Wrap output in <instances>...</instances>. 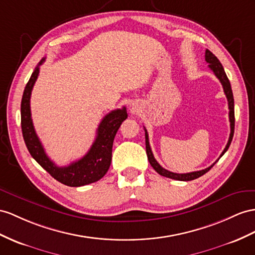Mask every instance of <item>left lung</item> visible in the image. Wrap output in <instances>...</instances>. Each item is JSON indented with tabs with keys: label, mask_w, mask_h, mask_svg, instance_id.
Masks as SVG:
<instances>
[{
	"label": "left lung",
	"mask_w": 255,
	"mask_h": 255,
	"mask_svg": "<svg viewBox=\"0 0 255 255\" xmlns=\"http://www.w3.org/2000/svg\"><path fill=\"white\" fill-rule=\"evenodd\" d=\"M205 59L207 61V63H209V68L212 70V72L214 73V75L219 78V81L221 82L222 86H223L224 89V94L227 98V101H228V109H230V123H231V134H230V139H228L227 144L224 148V151L222 152L221 156L219 157V159L222 157V156L224 155V153L227 151L228 147L231 145V142L233 140V136H234V130H235V111H234V96H233V91H232V87H231V83L230 80H228L226 73L224 71L223 65L221 64V62L219 61V59L217 57H215L210 50H206V56H205ZM145 130V147H146V155H147V159L149 161V164L154 168V170L159 173L162 177H166V178H170L173 180H178V181H192L197 179L201 175H204L206 172H208L210 169L214 166V164L217 161L214 162L213 165H211L210 167H208L204 170H199V171H194V172H188V173H174L171 171H168L166 170L165 168H162L157 160L155 159L154 155L152 153V149L151 146H149V142H148V134L146 129L144 127Z\"/></svg>",
	"instance_id": "1"
}]
</instances>
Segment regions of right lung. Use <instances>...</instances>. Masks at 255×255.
Segmentation results:
<instances>
[{"mask_svg": "<svg viewBox=\"0 0 255 255\" xmlns=\"http://www.w3.org/2000/svg\"><path fill=\"white\" fill-rule=\"evenodd\" d=\"M45 58L37 64L32 73L25 88L21 100V130L25 145L31 156L51 177L68 186H83L94 183L104 177L109 170L112 160V146L117 130L122 123L127 119L126 108L114 110L107 114L97 129V136L93 145L81 159L73 161L65 167H58L45 153L42 143L38 139L31 119L30 98L36 78L40 73V65Z\"/></svg>", "mask_w": 255, "mask_h": 255, "instance_id": "right-lung-1", "label": "right lung"}]
</instances>
